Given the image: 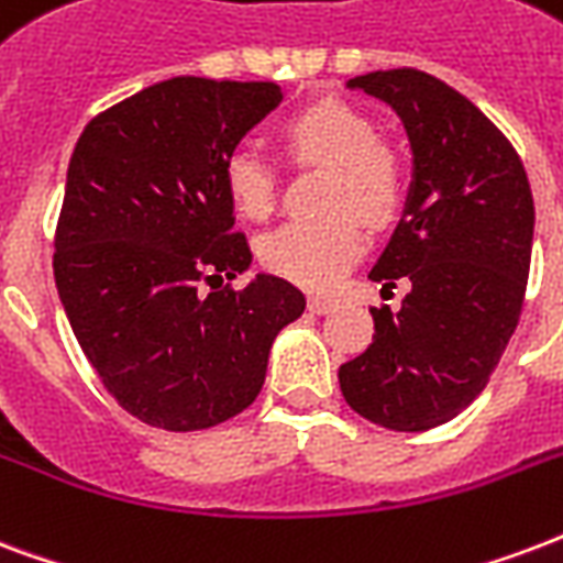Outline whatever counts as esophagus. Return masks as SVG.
<instances>
[{"label":"esophagus","mask_w":563,"mask_h":563,"mask_svg":"<svg viewBox=\"0 0 563 563\" xmlns=\"http://www.w3.org/2000/svg\"><path fill=\"white\" fill-rule=\"evenodd\" d=\"M332 308H335V302H332V299H323V297L308 299V311H311V314H329Z\"/></svg>","instance_id":"1"}]
</instances>
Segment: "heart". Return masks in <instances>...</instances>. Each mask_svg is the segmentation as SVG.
I'll list each match as a JSON object with an SVG mask.
<instances>
[{"label": "heart", "mask_w": 563, "mask_h": 563, "mask_svg": "<svg viewBox=\"0 0 563 563\" xmlns=\"http://www.w3.org/2000/svg\"><path fill=\"white\" fill-rule=\"evenodd\" d=\"M282 145L294 163L327 166L320 219H294L261 240V264L311 290H329L356 264L367 225H386L404 201V168L377 139L374 121L341 100H323L297 112L282 130ZM231 205L246 219H266L276 210V168L249 147H236L222 163Z\"/></svg>", "instance_id": "1"}]
</instances>
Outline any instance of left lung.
Masks as SVG:
<instances>
[{
    "mask_svg": "<svg viewBox=\"0 0 563 563\" xmlns=\"http://www.w3.org/2000/svg\"><path fill=\"white\" fill-rule=\"evenodd\" d=\"M350 88L386 100L407 126L412 189L367 278L412 287L395 314L371 308V346L338 367V383L362 418L418 433L460 416L496 371L522 314L534 201L505 133L442 79L395 67Z\"/></svg>",
    "mask_w": 563,
    "mask_h": 563,
    "instance_id": "obj_1",
    "label": "left lung"
}]
</instances>
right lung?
Listing matches in <instances>:
<instances>
[{
    "mask_svg": "<svg viewBox=\"0 0 563 563\" xmlns=\"http://www.w3.org/2000/svg\"><path fill=\"white\" fill-rule=\"evenodd\" d=\"M282 100L276 82L175 76L95 115L67 166L53 273L76 341L118 407L159 430L222 424L264 386L306 311L252 264L225 156Z\"/></svg>",
    "mask_w": 563,
    "mask_h": 563,
    "instance_id": "add662e5",
    "label": "right lung"
}]
</instances>
